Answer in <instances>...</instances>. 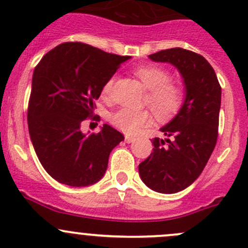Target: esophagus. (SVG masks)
I'll list each match as a JSON object with an SVG mask.
<instances>
[{"label": "esophagus", "instance_id": "1", "mask_svg": "<svg viewBox=\"0 0 248 248\" xmlns=\"http://www.w3.org/2000/svg\"><path fill=\"white\" fill-rule=\"evenodd\" d=\"M134 141H135V137L129 136V135H126V136H125V142H126V143H131Z\"/></svg>", "mask_w": 248, "mask_h": 248}]
</instances>
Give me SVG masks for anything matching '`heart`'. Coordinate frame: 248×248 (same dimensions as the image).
<instances>
[{
  "mask_svg": "<svg viewBox=\"0 0 248 248\" xmlns=\"http://www.w3.org/2000/svg\"><path fill=\"white\" fill-rule=\"evenodd\" d=\"M135 76L148 88L145 103L150 106L159 118H167L177 113L185 101V91L180 83L170 80L167 69L155 64L140 65L134 70ZM113 85V78H109L104 85L103 94H108ZM152 121L149 112L144 109L121 108L114 112L111 122L117 129L125 134H136L140 129Z\"/></svg>",
  "mask_w": 248,
  "mask_h": 248,
  "instance_id": "b5f03b06",
  "label": "heart"
}]
</instances>
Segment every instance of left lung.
<instances>
[{
	"label": "left lung",
	"instance_id": "8db88e82",
	"mask_svg": "<svg viewBox=\"0 0 248 248\" xmlns=\"http://www.w3.org/2000/svg\"><path fill=\"white\" fill-rule=\"evenodd\" d=\"M179 70L186 96L179 113L161 131L167 139L152 140L153 153L139 165L145 185L160 193H175L190 186L203 172L216 145L221 86L203 56L181 47L149 55Z\"/></svg>",
	"mask_w": 248,
	"mask_h": 248
}]
</instances>
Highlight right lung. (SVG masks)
<instances>
[{"label": "right lung", "mask_w": 248, "mask_h": 248, "mask_svg": "<svg viewBox=\"0 0 248 248\" xmlns=\"http://www.w3.org/2000/svg\"><path fill=\"white\" fill-rule=\"evenodd\" d=\"M130 56H118L78 42L48 51L33 71L27 109L29 131L48 174L69 186H88L104 177L109 153L123 134L104 124L89 136L81 123L94 117V101Z\"/></svg>", "instance_id": "obj_1"}]
</instances>
